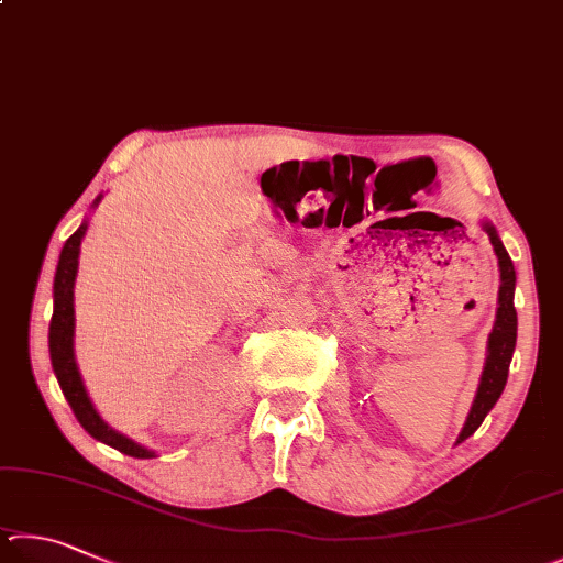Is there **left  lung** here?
Segmentation results:
<instances>
[{"mask_svg": "<svg viewBox=\"0 0 563 563\" xmlns=\"http://www.w3.org/2000/svg\"><path fill=\"white\" fill-rule=\"evenodd\" d=\"M482 230L487 232L492 250H495L497 264H499L497 319H495V327H492L489 341H487V361H485V371H482V378H479L477 396H475V400H472L470 416L465 420V428H462L457 442H465L470 435H475V430L482 426V420L487 418V412L495 408V402L499 400L501 390H505V386H507L511 353H515V346H517V309H515L517 274H515V264H511L505 244H501L499 234L495 230V224L482 220Z\"/></svg>", "mask_w": 563, "mask_h": 563, "instance_id": "left-lung-1", "label": "left lung"}]
</instances>
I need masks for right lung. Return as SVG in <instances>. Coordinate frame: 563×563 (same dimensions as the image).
I'll use <instances>...</instances> for the list:
<instances>
[{
  "instance_id": "right-lung-1",
  "label": "right lung",
  "mask_w": 563,
  "mask_h": 563,
  "mask_svg": "<svg viewBox=\"0 0 563 563\" xmlns=\"http://www.w3.org/2000/svg\"><path fill=\"white\" fill-rule=\"evenodd\" d=\"M103 195H98L93 200V207H98ZM88 230V220L81 222V227L68 236L62 256H58L56 276H54V317L52 327H48V356H52L54 376L62 386L64 398L71 406L76 420L81 422V428L88 435L96 438L103 445H111L123 455H131L137 460H151L155 457V450H147L137 445L123 432L113 430L108 422L98 416L93 408L88 390L84 386L81 371H78L76 353H74V336H76V311H74V287H76V274H78V254H81V242Z\"/></svg>"
}]
</instances>
